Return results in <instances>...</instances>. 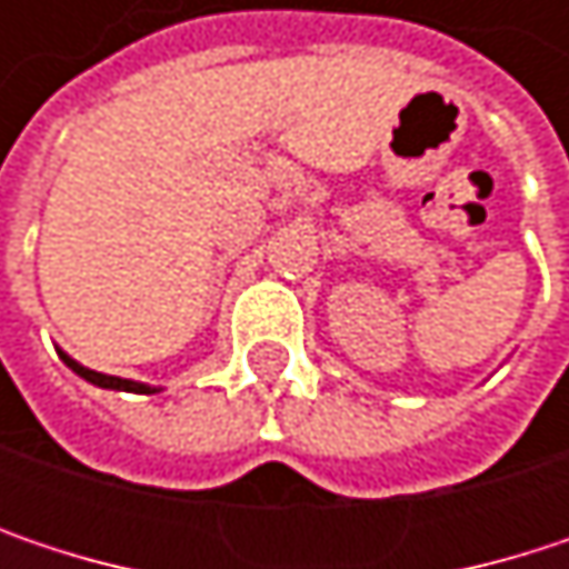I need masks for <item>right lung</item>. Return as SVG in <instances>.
<instances>
[{
    "instance_id": "obj_1",
    "label": "right lung",
    "mask_w": 569,
    "mask_h": 569,
    "mask_svg": "<svg viewBox=\"0 0 569 569\" xmlns=\"http://www.w3.org/2000/svg\"><path fill=\"white\" fill-rule=\"evenodd\" d=\"M61 362L74 372V376H81L84 382H91V386H101V389H118V392H141V396H151V392H158V389H151V386H141V382H131V379H118V376H101V372H91V369H84V366H78L74 359H68L64 352H61Z\"/></svg>"
}]
</instances>
